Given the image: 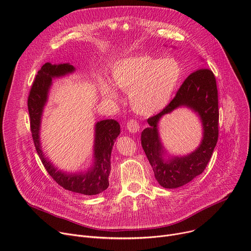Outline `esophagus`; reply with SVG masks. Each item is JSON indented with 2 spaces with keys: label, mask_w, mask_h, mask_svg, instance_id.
<instances>
[{
  "label": "esophagus",
  "mask_w": 251,
  "mask_h": 251,
  "mask_svg": "<svg viewBox=\"0 0 251 251\" xmlns=\"http://www.w3.org/2000/svg\"><path fill=\"white\" fill-rule=\"evenodd\" d=\"M126 127H127V130L130 132V133H136L139 131V124L136 120H129L126 124Z\"/></svg>",
  "instance_id": "obj_1"
}]
</instances>
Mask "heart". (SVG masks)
I'll list each match as a JSON object with an SVG mask.
<instances>
[{
    "instance_id": "heart-1",
    "label": "heart",
    "mask_w": 251,
    "mask_h": 251,
    "mask_svg": "<svg viewBox=\"0 0 251 251\" xmlns=\"http://www.w3.org/2000/svg\"><path fill=\"white\" fill-rule=\"evenodd\" d=\"M180 73L179 63L172 56L140 54L119 59L111 66L112 82L128 93L132 110L142 116L154 115L169 104ZM97 85L104 98L118 97L111 81L100 77Z\"/></svg>"
}]
</instances>
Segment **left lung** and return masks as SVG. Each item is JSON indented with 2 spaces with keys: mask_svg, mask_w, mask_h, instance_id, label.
I'll use <instances>...</instances> for the list:
<instances>
[{
  "mask_svg": "<svg viewBox=\"0 0 251 251\" xmlns=\"http://www.w3.org/2000/svg\"><path fill=\"white\" fill-rule=\"evenodd\" d=\"M181 106L197 114L202 123L203 137L191 154L182 157L169 156L160 139L158 123L164 114ZM147 122L149 126L141 133V145L161 187L176 189L201 175L212 156L219 131L218 91L212 71L200 69L191 74L182 82L173 101Z\"/></svg>",
  "mask_w": 251,
  "mask_h": 251,
  "instance_id": "obj_1",
  "label": "left lung"
}]
</instances>
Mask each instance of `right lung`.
Segmentation results:
<instances>
[{"label": "right lung", "instance_id": "add662e5", "mask_svg": "<svg viewBox=\"0 0 251 251\" xmlns=\"http://www.w3.org/2000/svg\"><path fill=\"white\" fill-rule=\"evenodd\" d=\"M75 72L70 63L46 62L38 72L28 97V111L33 141L47 173L63 189L81 195L93 196L109 187L111 153L116 138L120 134V125L114 119L102 120L95 125L93 164L83 172L68 173L59 171L44 154L40 141V127L44 108L48 101L52 79L63 77Z\"/></svg>", "mask_w": 251, "mask_h": 251}]
</instances>
